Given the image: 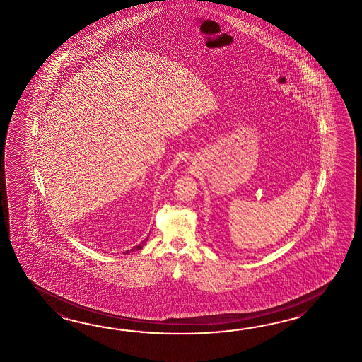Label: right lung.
Listing matches in <instances>:
<instances>
[{
  "label": "right lung",
  "instance_id": "right-lung-1",
  "mask_svg": "<svg viewBox=\"0 0 362 362\" xmlns=\"http://www.w3.org/2000/svg\"><path fill=\"white\" fill-rule=\"evenodd\" d=\"M147 238H148V237H147ZM147 238L144 239V240H142V242H141V243H139V246L134 247V250H141V248H142V247H144V245H145V243H146ZM132 251H133V250H132ZM125 252H127V254H128V252H129V251H125Z\"/></svg>",
  "mask_w": 362,
  "mask_h": 362
}]
</instances>
